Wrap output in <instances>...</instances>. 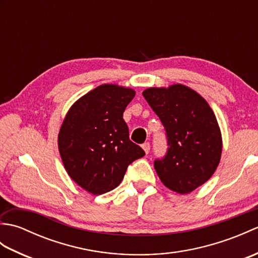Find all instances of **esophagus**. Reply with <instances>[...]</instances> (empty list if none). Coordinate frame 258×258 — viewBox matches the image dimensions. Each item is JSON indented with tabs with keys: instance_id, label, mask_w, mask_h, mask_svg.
<instances>
[{
	"instance_id": "34e87169",
	"label": "esophagus",
	"mask_w": 258,
	"mask_h": 258,
	"mask_svg": "<svg viewBox=\"0 0 258 258\" xmlns=\"http://www.w3.org/2000/svg\"><path fill=\"white\" fill-rule=\"evenodd\" d=\"M142 149L144 150V152L146 153V154H149V152L151 150V145H150L149 142H146V143H144L143 145H142Z\"/></svg>"
}]
</instances>
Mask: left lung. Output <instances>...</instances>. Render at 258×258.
<instances>
[{"instance_id":"left-lung-1","label":"left lung","mask_w":258,"mask_h":258,"mask_svg":"<svg viewBox=\"0 0 258 258\" xmlns=\"http://www.w3.org/2000/svg\"><path fill=\"white\" fill-rule=\"evenodd\" d=\"M143 96L166 131L167 152L154 167L167 188L188 194L212 177L222 155V134L213 109L182 84L150 87Z\"/></svg>"}]
</instances>
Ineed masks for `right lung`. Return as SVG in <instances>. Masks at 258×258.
<instances>
[{"mask_svg":"<svg viewBox=\"0 0 258 258\" xmlns=\"http://www.w3.org/2000/svg\"><path fill=\"white\" fill-rule=\"evenodd\" d=\"M135 91L103 84L76 101L58 133L61 158L70 177L93 195L116 188L131 163L145 152L130 140L123 113Z\"/></svg>","mask_w":258,"mask_h":258,"instance_id":"1","label":"right lung"}]
</instances>
